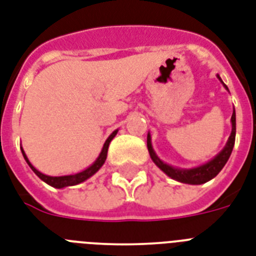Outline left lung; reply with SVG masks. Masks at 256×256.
<instances>
[{
    "label": "left lung",
    "instance_id": "8db88e82",
    "mask_svg": "<svg viewBox=\"0 0 256 256\" xmlns=\"http://www.w3.org/2000/svg\"><path fill=\"white\" fill-rule=\"evenodd\" d=\"M220 78V76H218ZM221 80V78H220ZM222 81V80H221ZM225 88L228 89V86L225 85ZM232 134L229 136V140L226 143L225 148L222 150L221 152L218 154L217 156L210 160L209 163L204 164L201 167L197 168H192V170H178V168H174L171 166H168V164L163 163V162L159 159V158L155 155L152 146H151V136L150 134L147 135V148H148L150 156L154 160V163L156 164L158 167L160 168L162 171L168 175L170 178H175L178 182H186V184H204V182H209L213 178L220 174L224 166L226 164V162L229 160L230 155H232V147H234V142H236V110L232 112Z\"/></svg>",
    "mask_w": 256,
    "mask_h": 256
}]
</instances>
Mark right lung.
Wrapping results in <instances>:
<instances>
[{"mask_svg": "<svg viewBox=\"0 0 256 256\" xmlns=\"http://www.w3.org/2000/svg\"><path fill=\"white\" fill-rule=\"evenodd\" d=\"M118 130H116V132H113L112 134H110L109 138L106 139V142H105V144H104L102 147V151H101V154H100V156L97 158V160L94 162V163L90 166L89 168H86L85 171L80 172V174H76V175H68V176H58V178H52V176H47L44 175V174H42V172H39L36 168H34L32 166H31V163L28 162V159L26 158V155H24V152L22 151V154H24V158L26 159L27 164L30 166V168L32 170V171L35 172V175L38 176L39 178H42L43 182H47L48 186H54V188H64V186H76V184H80V182H85L86 178H89L90 176H93L96 174V172L98 171L100 168L102 167V164L105 163V160H106V156H108V148H109V143L112 142V139L116 136V134H117Z\"/></svg>", "mask_w": 256, "mask_h": 256, "instance_id": "obj_1", "label": "right lung"}]
</instances>
